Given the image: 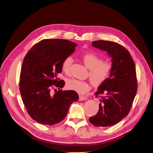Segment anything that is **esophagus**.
<instances>
[{"label":"esophagus","instance_id":"obj_1","mask_svg":"<svg viewBox=\"0 0 153 153\" xmlns=\"http://www.w3.org/2000/svg\"><path fill=\"white\" fill-rule=\"evenodd\" d=\"M87 100V97L83 96H79V101H83Z\"/></svg>","mask_w":153,"mask_h":153}]
</instances>
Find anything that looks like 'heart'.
Segmentation results:
<instances>
[{
  "instance_id": "b5f03b06",
  "label": "heart",
  "mask_w": 153,
  "mask_h": 153,
  "mask_svg": "<svg viewBox=\"0 0 153 153\" xmlns=\"http://www.w3.org/2000/svg\"><path fill=\"white\" fill-rule=\"evenodd\" d=\"M82 59L85 66L90 69L89 77L92 83L95 87H99L106 81L112 70L111 63L103 61L102 59L92 53L84 54ZM74 59L71 56L66 57L62 62V70L65 73L70 72ZM67 87L79 94H85L91 89V85L87 81L72 79L68 81Z\"/></svg>"
}]
</instances>
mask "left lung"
Returning <instances> with one entry per match:
<instances>
[{
	"mask_svg": "<svg viewBox=\"0 0 153 153\" xmlns=\"http://www.w3.org/2000/svg\"><path fill=\"white\" fill-rule=\"evenodd\" d=\"M92 46L106 51L112 68L108 79L95 93L100 97V108L89 121L96 127H110L126 117L131 108L137 92L134 62L128 51L117 42L100 40Z\"/></svg>",
	"mask_w": 153,
	"mask_h": 153,
	"instance_id": "8db88e82",
	"label": "left lung"
}]
</instances>
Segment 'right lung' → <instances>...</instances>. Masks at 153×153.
Returning <instances> with one entry per match:
<instances>
[{
  "label": "right lung",
  "mask_w": 153,
  "mask_h": 153,
  "mask_svg": "<svg viewBox=\"0 0 153 153\" xmlns=\"http://www.w3.org/2000/svg\"><path fill=\"white\" fill-rule=\"evenodd\" d=\"M76 46V43L65 39H43L23 60L19 89L28 114L38 123H59L67 114L70 104L79 100L74 91H62L65 81L57 77L62 72V61ZM54 87L58 91L53 90Z\"/></svg>",
  "instance_id": "1"
}]
</instances>
